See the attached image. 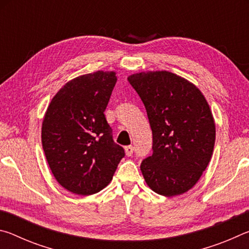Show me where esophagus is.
Wrapping results in <instances>:
<instances>
[{
    "label": "esophagus",
    "instance_id": "obj_1",
    "mask_svg": "<svg viewBox=\"0 0 249 249\" xmlns=\"http://www.w3.org/2000/svg\"><path fill=\"white\" fill-rule=\"evenodd\" d=\"M125 154L127 155V156H132L133 155V153H134V147L132 146V145H129V146H125Z\"/></svg>",
    "mask_w": 249,
    "mask_h": 249
}]
</instances>
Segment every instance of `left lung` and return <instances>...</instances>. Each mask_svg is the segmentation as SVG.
Listing matches in <instances>:
<instances>
[{"label": "left lung", "instance_id": "1", "mask_svg": "<svg viewBox=\"0 0 249 249\" xmlns=\"http://www.w3.org/2000/svg\"><path fill=\"white\" fill-rule=\"evenodd\" d=\"M145 105L153 132V155L142 174L151 190L175 196L201 178L212 158L215 123L195 84L169 71H147L127 78Z\"/></svg>", "mask_w": 249, "mask_h": 249}]
</instances>
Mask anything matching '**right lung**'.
Returning a JSON list of instances; mask_svg holds the SVG:
<instances>
[{"instance_id": "right-lung-1", "label": "right lung", "mask_w": 249, "mask_h": 249, "mask_svg": "<svg viewBox=\"0 0 249 249\" xmlns=\"http://www.w3.org/2000/svg\"><path fill=\"white\" fill-rule=\"evenodd\" d=\"M115 74L96 71L72 79L45 113L41 144L46 159L59 184L74 195L91 196L104 189L125 156L104 115Z\"/></svg>"}]
</instances>
